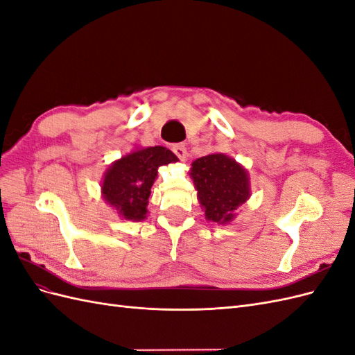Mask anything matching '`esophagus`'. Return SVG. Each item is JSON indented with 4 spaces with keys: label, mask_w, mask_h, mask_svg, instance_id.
<instances>
[{
    "label": "esophagus",
    "mask_w": 355,
    "mask_h": 355,
    "mask_svg": "<svg viewBox=\"0 0 355 355\" xmlns=\"http://www.w3.org/2000/svg\"><path fill=\"white\" fill-rule=\"evenodd\" d=\"M171 151H173L176 154V157L182 161L187 158V146L184 144H175L173 146H171Z\"/></svg>",
    "instance_id": "esophagus-1"
}]
</instances>
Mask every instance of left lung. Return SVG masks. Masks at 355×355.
Returning <instances> with one entry per match:
<instances>
[{"instance_id":"left-lung-1","label":"left lung","mask_w":355,"mask_h":355,"mask_svg":"<svg viewBox=\"0 0 355 355\" xmlns=\"http://www.w3.org/2000/svg\"><path fill=\"white\" fill-rule=\"evenodd\" d=\"M189 175L194 179L200 204L209 220L219 223L232 220L234 210L250 196L247 171L223 154L196 159Z\"/></svg>"}]
</instances>
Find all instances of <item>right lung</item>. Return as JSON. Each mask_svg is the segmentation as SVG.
<instances>
[{
	"label": "right lung",
	"mask_w": 355,
	"mask_h": 355,
	"mask_svg": "<svg viewBox=\"0 0 355 355\" xmlns=\"http://www.w3.org/2000/svg\"><path fill=\"white\" fill-rule=\"evenodd\" d=\"M176 161L178 157L164 146L139 149L123 157L106 171L102 184L105 200L125 219H145L158 167Z\"/></svg>",
	"instance_id": "add662e5"
}]
</instances>
